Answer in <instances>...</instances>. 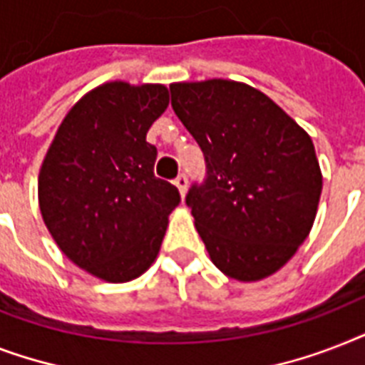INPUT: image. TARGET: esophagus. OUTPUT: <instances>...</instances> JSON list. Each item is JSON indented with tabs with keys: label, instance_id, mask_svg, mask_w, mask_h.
<instances>
[{
	"label": "esophagus",
	"instance_id": "obj_1",
	"mask_svg": "<svg viewBox=\"0 0 365 365\" xmlns=\"http://www.w3.org/2000/svg\"><path fill=\"white\" fill-rule=\"evenodd\" d=\"M174 183H176V187L180 189L182 197H185V193H187V176H185V174H180V176L174 180Z\"/></svg>",
	"mask_w": 365,
	"mask_h": 365
}]
</instances>
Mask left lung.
Segmentation results:
<instances>
[{"instance_id": "1", "label": "left lung", "mask_w": 365, "mask_h": 365, "mask_svg": "<svg viewBox=\"0 0 365 365\" xmlns=\"http://www.w3.org/2000/svg\"><path fill=\"white\" fill-rule=\"evenodd\" d=\"M170 93L208 166L206 183L185 200L212 263L239 282L271 277L317 217L322 170L311 136L246 83L180 81Z\"/></svg>"}]
</instances>
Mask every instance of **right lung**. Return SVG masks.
Returning a JSON list of instances; mask_svg holds the SVG:
<instances>
[{"label":"right lung","instance_id":"add662e5","mask_svg":"<svg viewBox=\"0 0 365 365\" xmlns=\"http://www.w3.org/2000/svg\"><path fill=\"white\" fill-rule=\"evenodd\" d=\"M160 83H102L60 123L37 178V200L62 254L88 274L121 284L153 265L176 185L155 178L149 126L168 108Z\"/></svg>","mask_w":365,"mask_h":365}]
</instances>
